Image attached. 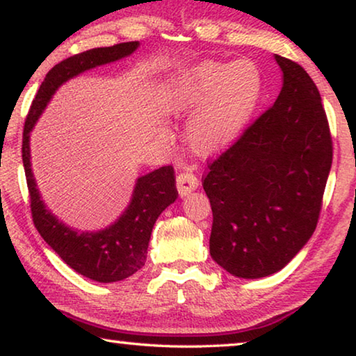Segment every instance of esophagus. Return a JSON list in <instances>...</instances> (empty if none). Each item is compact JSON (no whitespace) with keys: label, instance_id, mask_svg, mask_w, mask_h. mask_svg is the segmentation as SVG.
I'll list each match as a JSON object with an SVG mask.
<instances>
[{"label":"esophagus","instance_id":"1","mask_svg":"<svg viewBox=\"0 0 356 356\" xmlns=\"http://www.w3.org/2000/svg\"><path fill=\"white\" fill-rule=\"evenodd\" d=\"M197 186H199V179H197L194 173L183 172L177 177V188H178V192L181 197L188 195L191 191L197 189Z\"/></svg>","mask_w":356,"mask_h":356}]
</instances>
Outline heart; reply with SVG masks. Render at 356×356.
<instances>
[{"instance_id":"1","label":"heart","mask_w":356,"mask_h":356,"mask_svg":"<svg viewBox=\"0 0 356 356\" xmlns=\"http://www.w3.org/2000/svg\"><path fill=\"white\" fill-rule=\"evenodd\" d=\"M260 95L261 77L254 63L202 61L168 80L164 102L175 116L194 112L188 124L189 147L199 154H214L238 137Z\"/></svg>"}]
</instances>
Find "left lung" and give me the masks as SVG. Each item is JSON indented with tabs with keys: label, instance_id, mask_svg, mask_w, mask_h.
<instances>
[{
	"label": "left lung",
	"instance_id": "8db88e82",
	"mask_svg": "<svg viewBox=\"0 0 356 356\" xmlns=\"http://www.w3.org/2000/svg\"><path fill=\"white\" fill-rule=\"evenodd\" d=\"M284 83L265 110L202 178L213 209L209 254L244 279L289 264L316 230L333 140L316 83L276 55Z\"/></svg>",
	"mask_w": 356,
	"mask_h": 356
}]
</instances>
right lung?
<instances>
[{
    "label": "right lung",
    "instance_id": "right-lung-1",
    "mask_svg": "<svg viewBox=\"0 0 356 356\" xmlns=\"http://www.w3.org/2000/svg\"><path fill=\"white\" fill-rule=\"evenodd\" d=\"M138 47L137 40L112 47H99L69 56L58 63L45 75L33 99L23 127L22 159L25 167L28 192H30L31 216L44 241L85 277L97 282H116L132 276L147 261L148 243L156 219L177 200L178 191L172 165H164L137 179L132 200L115 224L99 232H77L58 220L44 202L34 181L30 162V132L44 112L55 91L81 72L101 64L121 60Z\"/></svg>",
    "mask_w": 356,
    "mask_h": 356
}]
</instances>
